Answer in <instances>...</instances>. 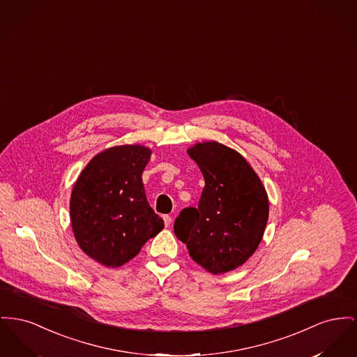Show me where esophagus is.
<instances>
[{"instance_id": "34e87169", "label": "esophagus", "mask_w": 357, "mask_h": 357, "mask_svg": "<svg viewBox=\"0 0 357 357\" xmlns=\"http://www.w3.org/2000/svg\"><path fill=\"white\" fill-rule=\"evenodd\" d=\"M163 220H165L166 227H169V225H171V222H172V217H171L169 214H165V215H163Z\"/></svg>"}]
</instances>
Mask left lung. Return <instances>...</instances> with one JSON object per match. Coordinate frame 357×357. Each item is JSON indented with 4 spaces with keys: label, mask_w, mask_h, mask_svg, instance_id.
<instances>
[{
    "label": "left lung",
    "mask_w": 357,
    "mask_h": 357,
    "mask_svg": "<svg viewBox=\"0 0 357 357\" xmlns=\"http://www.w3.org/2000/svg\"><path fill=\"white\" fill-rule=\"evenodd\" d=\"M204 178L198 208H186L174 231L191 259L206 271L224 273L243 266L257 250L268 220V197L250 163L217 142L188 149Z\"/></svg>",
    "instance_id": "left-lung-1"
}]
</instances>
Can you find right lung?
<instances>
[{
  "instance_id": "obj_1",
  "label": "right lung",
  "mask_w": 357,
  "mask_h": 357,
  "mask_svg": "<svg viewBox=\"0 0 357 357\" xmlns=\"http://www.w3.org/2000/svg\"><path fill=\"white\" fill-rule=\"evenodd\" d=\"M151 158L143 146H117L96 155L78 176L70 218L81 250L106 267L133 259L165 228L148 204L142 174Z\"/></svg>"
}]
</instances>
